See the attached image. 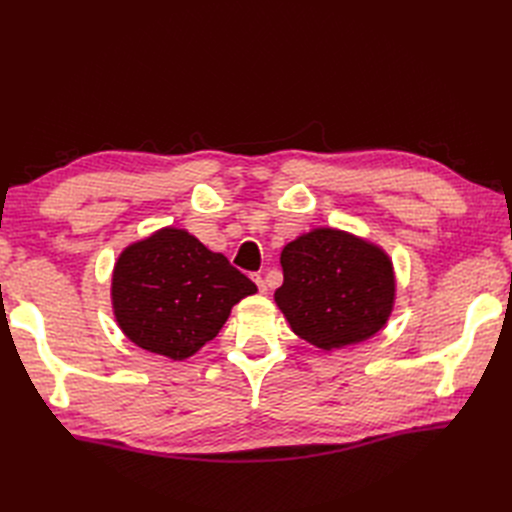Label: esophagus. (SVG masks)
I'll return each mask as SVG.
<instances>
[{"label":"esophagus","mask_w":512,"mask_h":512,"mask_svg":"<svg viewBox=\"0 0 512 512\" xmlns=\"http://www.w3.org/2000/svg\"><path fill=\"white\" fill-rule=\"evenodd\" d=\"M254 282H256V286H258V290H260V292H267V282H265V277H262V275H254Z\"/></svg>","instance_id":"obj_1"}]
</instances>
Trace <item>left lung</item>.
Returning a JSON list of instances; mask_svg holds the SVG:
<instances>
[{"instance_id":"obj_1","label":"left lung","mask_w":512,"mask_h":512,"mask_svg":"<svg viewBox=\"0 0 512 512\" xmlns=\"http://www.w3.org/2000/svg\"><path fill=\"white\" fill-rule=\"evenodd\" d=\"M275 290L290 329L322 350L376 335L393 312L395 275L378 245L335 228H316L282 252Z\"/></svg>"}]
</instances>
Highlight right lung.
Here are the masks:
<instances>
[{
    "instance_id": "1",
    "label": "right lung",
    "mask_w": 512,
    "mask_h": 512,
    "mask_svg": "<svg viewBox=\"0 0 512 512\" xmlns=\"http://www.w3.org/2000/svg\"><path fill=\"white\" fill-rule=\"evenodd\" d=\"M256 290L250 277L188 230L162 228L121 252L111 297L128 339L183 361L220 333L232 305Z\"/></svg>"
}]
</instances>
